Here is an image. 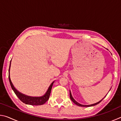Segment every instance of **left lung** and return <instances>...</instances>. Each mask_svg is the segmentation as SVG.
Returning <instances> with one entry per match:
<instances>
[{
  "label": "left lung",
  "mask_w": 121,
  "mask_h": 121,
  "mask_svg": "<svg viewBox=\"0 0 121 121\" xmlns=\"http://www.w3.org/2000/svg\"><path fill=\"white\" fill-rule=\"evenodd\" d=\"M106 97V96H105ZM105 98V97H104ZM70 99L71 100V101H72L73 103H74L75 104H76V105H77V106H81V107H90V106H95V105H97V104H99L100 102H101L102 100H103V99H102V100H100V101H99V102H97V103H95V104H92V105H81V104H79V103H78V102H77V101H76L75 100V99H73V97H72V95H71V92H70Z\"/></svg>",
  "instance_id": "1"
}]
</instances>
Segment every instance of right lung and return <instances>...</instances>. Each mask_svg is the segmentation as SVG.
Here are the masks:
<instances>
[{
  "mask_svg": "<svg viewBox=\"0 0 121 121\" xmlns=\"http://www.w3.org/2000/svg\"><path fill=\"white\" fill-rule=\"evenodd\" d=\"M11 63H10L9 65V81L10 83V84H11V87L12 90H13L14 93H15L16 96L19 98V99L22 101L23 103L26 104H28V105H43L45 102L48 101L49 99V97H50V93L51 90H52V87L53 84V83L54 82L51 84L50 87H48V89L46 93L44 95L42 96V97H29V96H26V95H23V94H22L21 93L19 92V91L16 90L12 84L11 78H10V76H9V70H10V67H11Z\"/></svg>",
  "mask_w": 121,
  "mask_h": 121,
  "instance_id": "right-lung-1",
  "label": "right lung"
}]
</instances>
